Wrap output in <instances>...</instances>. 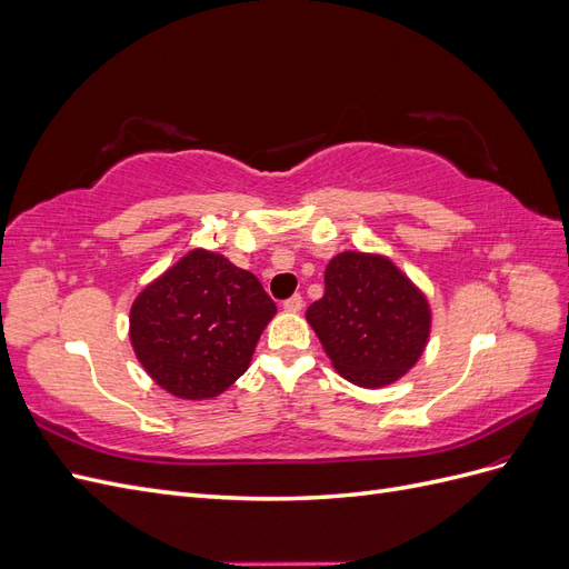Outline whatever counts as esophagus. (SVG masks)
<instances>
[{"instance_id":"1","label":"esophagus","mask_w":569,"mask_h":569,"mask_svg":"<svg viewBox=\"0 0 569 569\" xmlns=\"http://www.w3.org/2000/svg\"><path fill=\"white\" fill-rule=\"evenodd\" d=\"M301 308H303L301 295H295V297H289V299L284 301V311H289V313H299Z\"/></svg>"}]
</instances>
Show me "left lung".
<instances>
[{
  "mask_svg": "<svg viewBox=\"0 0 569 569\" xmlns=\"http://www.w3.org/2000/svg\"><path fill=\"white\" fill-rule=\"evenodd\" d=\"M306 320L343 380L380 389L418 363L432 311L387 256L341 251L327 263L325 295Z\"/></svg>",
  "mask_w": 569,
  "mask_h": 569,
  "instance_id": "8db88e82",
  "label": "left lung"
}]
</instances>
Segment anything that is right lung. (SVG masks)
<instances>
[{"instance_id": "1", "label": "right lung", "mask_w": 569, "mask_h": 569, "mask_svg": "<svg viewBox=\"0 0 569 569\" xmlns=\"http://www.w3.org/2000/svg\"><path fill=\"white\" fill-rule=\"evenodd\" d=\"M274 313L253 272L192 249L134 299L130 341L161 389L187 401L213 399L247 372Z\"/></svg>"}]
</instances>
